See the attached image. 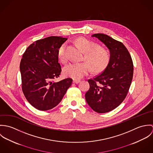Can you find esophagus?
Returning <instances> with one entry per match:
<instances>
[{
    "mask_svg": "<svg viewBox=\"0 0 153 153\" xmlns=\"http://www.w3.org/2000/svg\"><path fill=\"white\" fill-rule=\"evenodd\" d=\"M80 81H81L79 80V79H74L73 82L75 83V84H78V83H79Z\"/></svg>",
    "mask_w": 153,
    "mask_h": 153,
    "instance_id": "34e87169",
    "label": "esophagus"
}]
</instances>
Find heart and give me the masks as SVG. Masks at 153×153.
I'll list each match as a JSON object with an SVG mask.
<instances>
[{
    "instance_id": "obj_1",
    "label": "heart",
    "mask_w": 153,
    "mask_h": 153,
    "mask_svg": "<svg viewBox=\"0 0 153 153\" xmlns=\"http://www.w3.org/2000/svg\"><path fill=\"white\" fill-rule=\"evenodd\" d=\"M76 42L79 48L85 53L84 58L94 71H102L107 65L109 61V54L105 49L100 46H96V44L85 37L77 38ZM66 43L62 44L58 51V57L62 62L66 60ZM89 70V65L87 62H82L70 63L64 68V71L67 76L78 79L87 75Z\"/></svg>"
}]
</instances>
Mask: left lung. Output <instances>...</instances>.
<instances>
[{
  "mask_svg": "<svg viewBox=\"0 0 153 153\" xmlns=\"http://www.w3.org/2000/svg\"><path fill=\"white\" fill-rule=\"evenodd\" d=\"M109 49V62L104 71L88 80L89 89L85 94L89 106L98 113L109 112L121 104L126 98L133 76V63L126 47L108 35L95 33Z\"/></svg>",
  "mask_w": 153,
  "mask_h": 153,
  "instance_id": "8db88e82",
  "label": "left lung"
}]
</instances>
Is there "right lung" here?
I'll use <instances>...</instances> for the list:
<instances>
[{"mask_svg": "<svg viewBox=\"0 0 153 153\" xmlns=\"http://www.w3.org/2000/svg\"><path fill=\"white\" fill-rule=\"evenodd\" d=\"M67 38L49 36L30 45L22 56L20 64L23 94L35 108L47 111L56 107L62 100L72 79L59 82L61 67L58 51Z\"/></svg>", "mask_w": 153, "mask_h": 153, "instance_id": "obj_1", "label": "right lung"}]
</instances>
